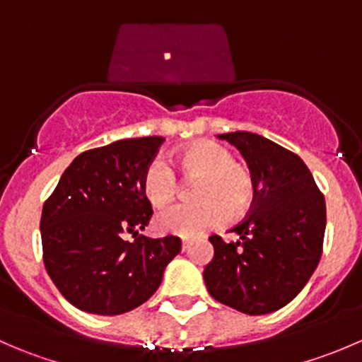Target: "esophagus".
I'll list each match as a JSON object with an SVG mask.
<instances>
[{
  "label": "esophagus",
  "instance_id": "esophagus-1",
  "mask_svg": "<svg viewBox=\"0 0 362 362\" xmlns=\"http://www.w3.org/2000/svg\"><path fill=\"white\" fill-rule=\"evenodd\" d=\"M189 249V240H185V238H182V250H187Z\"/></svg>",
  "mask_w": 362,
  "mask_h": 362
}]
</instances>
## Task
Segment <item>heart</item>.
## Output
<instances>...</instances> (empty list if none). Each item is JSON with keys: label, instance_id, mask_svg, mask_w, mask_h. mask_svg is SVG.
Returning a JSON list of instances; mask_svg holds the SVG:
<instances>
[{"label": "heart", "instance_id": "heart-1", "mask_svg": "<svg viewBox=\"0 0 362 362\" xmlns=\"http://www.w3.org/2000/svg\"><path fill=\"white\" fill-rule=\"evenodd\" d=\"M185 180H194L191 196L198 202L178 203L156 217L160 233L192 236L224 224L228 215L240 218L255 202V184L245 166L224 145L194 141L177 154ZM178 177L164 156L148 160L141 175V191L154 206H164L178 194Z\"/></svg>", "mask_w": 362, "mask_h": 362}]
</instances>
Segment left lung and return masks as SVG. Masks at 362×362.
Here are the masks:
<instances>
[{
    "label": "left lung",
    "mask_w": 362,
    "mask_h": 362,
    "mask_svg": "<svg viewBox=\"0 0 362 362\" xmlns=\"http://www.w3.org/2000/svg\"><path fill=\"white\" fill-rule=\"evenodd\" d=\"M245 158L255 184L249 215L231 229L238 242L210 236L203 272L208 293L247 315H264L301 293L322 255L326 202L299 156L249 133L218 134Z\"/></svg>",
    "instance_id": "1"
}]
</instances>
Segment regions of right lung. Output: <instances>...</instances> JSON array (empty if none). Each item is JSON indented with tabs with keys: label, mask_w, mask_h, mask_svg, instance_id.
Listing matches in <instances>:
<instances>
[{
	"label": "right lung",
	"mask_w": 362,
	"mask_h": 362,
	"mask_svg": "<svg viewBox=\"0 0 362 362\" xmlns=\"http://www.w3.org/2000/svg\"><path fill=\"white\" fill-rule=\"evenodd\" d=\"M163 141L129 138L82 152L43 203L45 269L59 293L83 312L120 315L144 305L182 249L177 236L140 235L152 217L141 175ZM126 234L135 242L127 243Z\"/></svg>",
	"instance_id": "right-lung-1"
}]
</instances>
